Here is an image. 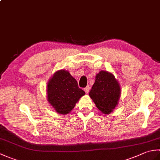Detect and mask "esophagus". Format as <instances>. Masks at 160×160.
<instances>
[{
  "label": "esophagus",
  "instance_id": "esophagus-1",
  "mask_svg": "<svg viewBox=\"0 0 160 160\" xmlns=\"http://www.w3.org/2000/svg\"><path fill=\"white\" fill-rule=\"evenodd\" d=\"M89 89H90V87L89 86H87V87H86L85 88H84V91H85V93L87 94H88V93H89Z\"/></svg>",
  "mask_w": 160,
  "mask_h": 160
}]
</instances>
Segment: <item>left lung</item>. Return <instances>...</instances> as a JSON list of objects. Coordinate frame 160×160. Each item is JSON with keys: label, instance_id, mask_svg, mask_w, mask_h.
<instances>
[{"label": "left lung", "instance_id": "8db88e82", "mask_svg": "<svg viewBox=\"0 0 160 160\" xmlns=\"http://www.w3.org/2000/svg\"><path fill=\"white\" fill-rule=\"evenodd\" d=\"M89 95L102 113L110 114L117 107L120 100V83L112 73L100 71L96 74V80Z\"/></svg>", "mask_w": 160, "mask_h": 160}]
</instances>
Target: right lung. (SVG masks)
Here are the masks:
<instances>
[{
    "label": "right lung",
    "instance_id": "1",
    "mask_svg": "<svg viewBox=\"0 0 160 160\" xmlns=\"http://www.w3.org/2000/svg\"><path fill=\"white\" fill-rule=\"evenodd\" d=\"M84 94L76 80L64 69L56 71L47 84V101L59 114L70 113Z\"/></svg>",
    "mask_w": 160,
    "mask_h": 160
}]
</instances>
